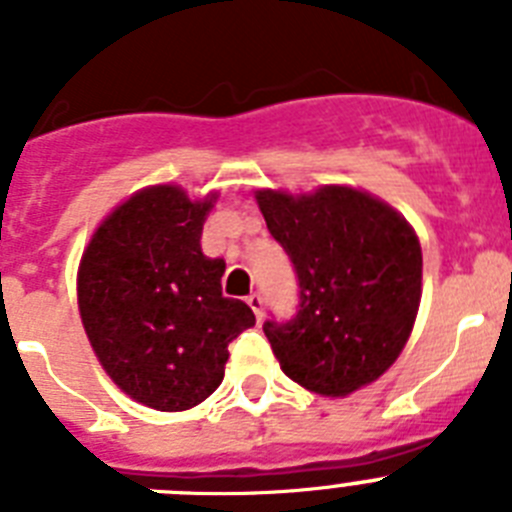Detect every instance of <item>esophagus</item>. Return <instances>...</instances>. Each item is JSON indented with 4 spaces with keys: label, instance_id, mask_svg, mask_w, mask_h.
I'll return each instance as SVG.
<instances>
[{
    "label": "esophagus",
    "instance_id": "34e87169",
    "mask_svg": "<svg viewBox=\"0 0 512 512\" xmlns=\"http://www.w3.org/2000/svg\"><path fill=\"white\" fill-rule=\"evenodd\" d=\"M246 302H248V307H251V310H253V315H256V320L264 318V297H261L259 292H253V295H248Z\"/></svg>",
    "mask_w": 512,
    "mask_h": 512
}]
</instances>
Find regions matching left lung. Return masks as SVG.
<instances>
[{
  "label": "left lung",
  "mask_w": 512,
  "mask_h": 512,
  "mask_svg": "<svg viewBox=\"0 0 512 512\" xmlns=\"http://www.w3.org/2000/svg\"><path fill=\"white\" fill-rule=\"evenodd\" d=\"M259 210L295 266L300 305L264 333L282 372L305 390L346 397L382 377L413 330L423 253L400 212L351 187L259 189Z\"/></svg>",
  "instance_id": "1"
}]
</instances>
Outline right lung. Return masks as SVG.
<instances>
[{
	"label": "right lung",
	"mask_w": 512,
	"mask_h": 512,
	"mask_svg": "<svg viewBox=\"0 0 512 512\" xmlns=\"http://www.w3.org/2000/svg\"><path fill=\"white\" fill-rule=\"evenodd\" d=\"M215 194L189 200L174 184L133 194L81 256L79 312L94 354L135 402L179 413L220 387L228 343L256 323L223 295V259L202 253Z\"/></svg>",
	"instance_id": "add662e5"
}]
</instances>
